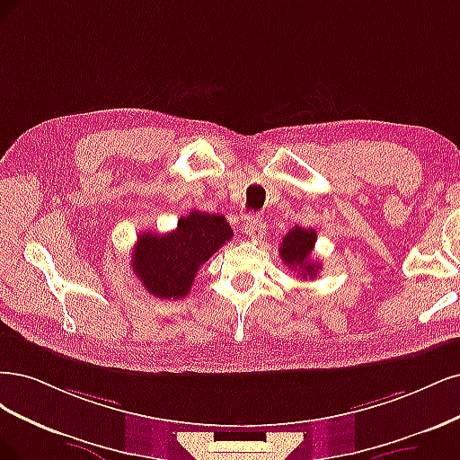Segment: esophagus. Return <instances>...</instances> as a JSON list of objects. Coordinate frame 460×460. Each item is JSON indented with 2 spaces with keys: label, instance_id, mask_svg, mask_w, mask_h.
Here are the masks:
<instances>
[{
  "label": "esophagus",
  "instance_id": "34e87169",
  "mask_svg": "<svg viewBox=\"0 0 460 460\" xmlns=\"http://www.w3.org/2000/svg\"><path fill=\"white\" fill-rule=\"evenodd\" d=\"M243 229H244V234L250 236V239H261L265 234V224L258 217H248Z\"/></svg>",
  "mask_w": 460,
  "mask_h": 460
}]
</instances>
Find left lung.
Wrapping results in <instances>:
<instances>
[{"instance_id": "1", "label": "left lung", "mask_w": 460, "mask_h": 460, "mask_svg": "<svg viewBox=\"0 0 460 460\" xmlns=\"http://www.w3.org/2000/svg\"><path fill=\"white\" fill-rule=\"evenodd\" d=\"M317 241V233L314 229H304V227H292L285 236L283 244L279 248L280 260L285 265L292 268L294 271L298 270L302 279H314L317 271L321 270V263L311 260V250H314Z\"/></svg>"}]
</instances>
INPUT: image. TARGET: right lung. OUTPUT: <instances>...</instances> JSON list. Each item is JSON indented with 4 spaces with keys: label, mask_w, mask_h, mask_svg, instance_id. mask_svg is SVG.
Wrapping results in <instances>:
<instances>
[{
    "label": "right lung",
    "mask_w": 460,
    "mask_h": 460,
    "mask_svg": "<svg viewBox=\"0 0 460 460\" xmlns=\"http://www.w3.org/2000/svg\"><path fill=\"white\" fill-rule=\"evenodd\" d=\"M233 229L219 214L190 212L170 233L145 231L131 252V268L145 290L160 300H180L189 294L200 265L231 241Z\"/></svg>",
    "instance_id": "right-lung-1"
}]
</instances>
